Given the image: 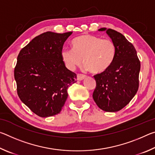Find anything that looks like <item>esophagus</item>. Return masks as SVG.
<instances>
[{
	"label": "esophagus",
	"instance_id": "1",
	"mask_svg": "<svg viewBox=\"0 0 155 155\" xmlns=\"http://www.w3.org/2000/svg\"><path fill=\"white\" fill-rule=\"evenodd\" d=\"M77 77V80L78 81H82V80L84 79V78H86V76L85 75L81 74H78Z\"/></svg>",
	"mask_w": 155,
	"mask_h": 155
}]
</instances>
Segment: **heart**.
Segmentation results:
<instances>
[{"label": "heart", "instance_id": "1", "mask_svg": "<svg viewBox=\"0 0 155 155\" xmlns=\"http://www.w3.org/2000/svg\"><path fill=\"white\" fill-rule=\"evenodd\" d=\"M73 49L65 48L61 51L64 64L74 70L83 62L86 70L94 74L105 72L114 62L116 48L113 41L91 35H83L72 41Z\"/></svg>", "mask_w": 155, "mask_h": 155}]
</instances>
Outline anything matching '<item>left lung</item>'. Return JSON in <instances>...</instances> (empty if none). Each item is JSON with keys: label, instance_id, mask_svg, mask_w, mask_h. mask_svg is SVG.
<instances>
[{"label": "left lung", "instance_id": "obj_1", "mask_svg": "<svg viewBox=\"0 0 155 155\" xmlns=\"http://www.w3.org/2000/svg\"><path fill=\"white\" fill-rule=\"evenodd\" d=\"M105 31L116 48L114 62L108 70L94 76L96 87L93 98L100 109L115 112L127 105L139 87L140 61L135 47L125 37L111 28Z\"/></svg>", "mask_w": 155, "mask_h": 155}]
</instances>
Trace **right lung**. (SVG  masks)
Listing matches in <instances>:
<instances>
[{"mask_svg":"<svg viewBox=\"0 0 155 155\" xmlns=\"http://www.w3.org/2000/svg\"><path fill=\"white\" fill-rule=\"evenodd\" d=\"M72 32L44 33L35 37L18 56L14 70L21 101L42 117L57 115L68 98V88L77 74L65 67L63 46Z\"/></svg>","mask_w":155,"mask_h":155,"instance_id":"add662e5","label":"right lung"}]
</instances>
